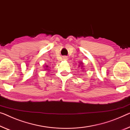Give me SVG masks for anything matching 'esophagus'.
I'll return each mask as SVG.
<instances>
[{
	"label": "esophagus",
	"instance_id": "esophagus-1",
	"mask_svg": "<svg viewBox=\"0 0 130 130\" xmlns=\"http://www.w3.org/2000/svg\"><path fill=\"white\" fill-rule=\"evenodd\" d=\"M67 57H66V56H64L63 57V59L64 60H67Z\"/></svg>",
	"mask_w": 130,
	"mask_h": 130
}]
</instances>
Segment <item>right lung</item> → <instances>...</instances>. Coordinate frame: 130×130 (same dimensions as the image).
I'll return each instance as SVG.
<instances>
[{
  "label": "right lung",
  "instance_id": "obj_1",
  "mask_svg": "<svg viewBox=\"0 0 130 130\" xmlns=\"http://www.w3.org/2000/svg\"><path fill=\"white\" fill-rule=\"evenodd\" d=\"M49 67L48 66H46V70H47V68H48Z\"/></svg>",
  "mask_w": 130,
  "mask_h": 130
}]
</instances>
